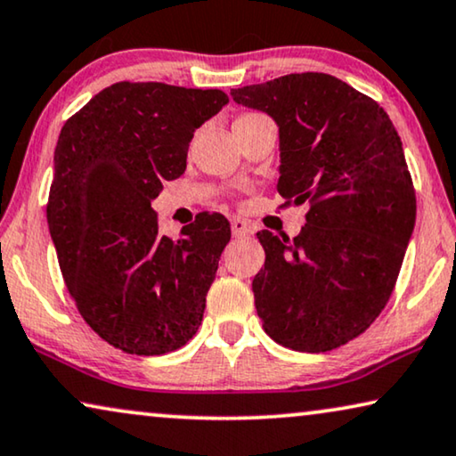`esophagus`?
Segmentation results:
<instances>
[{
    "instance_id": "34e87169",
    "label": "esophagus",
    "mask_w": 456,
    "mask_h": 456,
    "mask_svg": "<svg viewBox=\"0 0 456 456\" xmlns=\"http://www.w3.org/2000/svg\"><path fill=\"white\" fill-rule=\"evenodd\" d=\"M230 228H232V234L239 239V236H247L253 232V226L247 220H242V217H232L230 220Z\"/></svg>"
}]
</instances>
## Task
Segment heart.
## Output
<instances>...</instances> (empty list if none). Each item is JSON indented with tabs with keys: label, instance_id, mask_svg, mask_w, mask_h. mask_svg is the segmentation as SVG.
Here are the masks:
<instances>
[{
	"label": "heart",
	"instance_id": "b5f03b06",
	"mask_svg": "<svg viewBox=\"0 0 456 456\" xmlns=\"http://www.w3.org/2000/svg\"><path fill=\"white\" fill-rule=\"evenodd\" d=\"M244 117H247V115H244Z\"/></svg>",
	"mask_w": 456,
	"mask_h": 456
}]
</instances>
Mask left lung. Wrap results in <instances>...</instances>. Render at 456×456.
<instances>
[{
	"label": "left lung",
	"instance_id": "8db88e82",
	"mask_svg": "<svg viewBox=\"0 0 456 456\" xmlns=\"http://www.w3.org/2000/svg\"><path fill=\"white\" fill-rule=\"evenodd\" d=\"M280 127L277 191L308 203L296 239L256 232L265 267L256 314L273 341L321 354L346 346L391 298L415 224V189L385 109L329 74H289L230 92Z\"/></svg>",
	"mask_w": 456,
	"mask_h": 456
}]
</instances>
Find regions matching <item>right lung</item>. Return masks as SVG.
<instances>
[{
    "label": "right lung",
    "instance_id": "right-lung-1",
    "mask_svg": "<svg viewBox=\"0 0 456 456\" xmlns=\"http://www.w3.org/2000/svg\"><path fill=\"white\" fill-rule=\"evenodd\" d=\"M228 96L117 82L65 121L47 222L65 286L92 331L125 354L162 355L201 325L230 224L201 212L168 239L151 200L187 168L193 131Z\"/></svg>",
    "mask_w": 456,
    "mask_h": 456
}]
</instances>
